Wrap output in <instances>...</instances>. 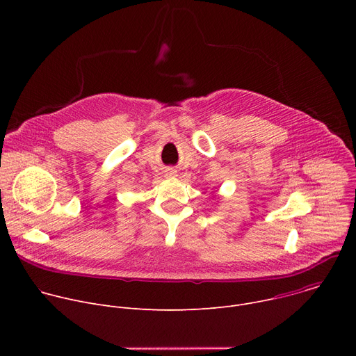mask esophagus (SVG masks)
<instances>
[{
  "label": "esophagus",
  "instance_id": "esophagus-1",
  "mask_svg": "<svg viewBox=\"0 0 356 356\" xmlns=\"http://www.w3.org/2000/svg\"><path fill=\"white\" fill-rule=\"evenodd\" d=\"M176 173H177V172H176L175 169H168V170L165 172V175H166L168 177H173V176H176Z\"/></svg>",
  "mask_w": 356,
  "mask_h": 356
}]
</instances>
